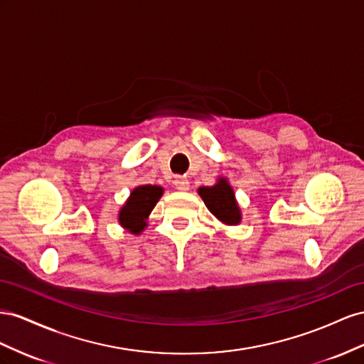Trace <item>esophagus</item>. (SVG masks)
Returning a JSON list of instances; mask_svg holds the SVG:
<instances>
[{"label": "esophagus", "mask_w": 364, "mask_h": 364, "mask_svg": "<svg viewBox=\"0 0 364 364\" xmlns=\"http://www.w3.org/2000/svg\"><path fill=\"white\" fill-rule=\"evenodd\" d=\"M173 183H175V188L178 189V191H189V180H188V176H181V175H178V176H175V180H173Z\"/></svg>", "instance_id": "1"}]
</instances>
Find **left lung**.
Returning <instances> with one entry per match:
<instances>
[{
    "mask_svg": "<svg viewBox=\"0 0 364 364\" xmlns=\"http://www.w3.org/2000/svg\"><path fill=\"white\" fill-rule=\"evenodd\" d=\"M198 193L204 204L218 220L225 224H237L241 221L240 207L235 201V193L224 178L212 188H200Z\"/></svg>",
    "mask_w": 364,
    "mask_h": 364,
    "instance_id": "1",
    "label": "left lung"
}]
</instances>
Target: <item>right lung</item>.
<instances>
[{
  "label": "right lung",
  "instance_id": "1",
  "mask_svg": "<svg viewBox=\"0 0 364 364\" xmlns=\"http://www.w3.org/2000/svg\"><path fill=\"white\" fill-rule=\"evenodd\" d=\"M161 195H163V189L159 188V186L144 184L137 189H134L129 200L120 210V216H119L120 224L123 227L129 228L132 233L141 232L143 227L146 225L144 220H146L148 215L151 213L155 204H157Z\"/></svg>",
  "mask_w": 364,
  "mask_h": 364
}]
</instances>
